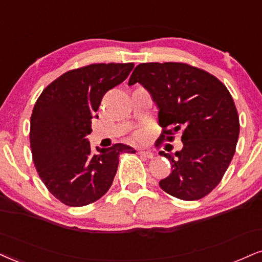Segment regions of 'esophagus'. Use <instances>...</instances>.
I'll return each mask as SVG.
<instances>
[{
  "instance_id": "1",
  "label": "esophagus",
  "mask_w": 262,
  "mask_h": 262,
  "mask_svg": "<svg viewBox=\"0 0 262 262\" xmlns=\"http://www.w3.org/2000/svg\"><path fill=\"white\" fill-rule=\"evenodd\" d=\"M139 155L146 157V159H154V154L151 151H146V150H140Z\"/></svg>"
}]
</instances>
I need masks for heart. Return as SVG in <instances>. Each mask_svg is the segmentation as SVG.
Here are the masks:
<instances>
[{"label": "heart", "instance_id": "heart-1", "mask_svg": "<svg viewBox=\"0 0 262 262\" xmlns=\"http://www.w3.org/2000/svg\"><path fill=\"white\" fill-rule=\"evenodd\" d=\"M135 139L137 140H145L146 139V132H144V130H140V132H138L137 134H135Z\"/></svg>", "mask_w": 262, "mask_h": 262}]
</instances>
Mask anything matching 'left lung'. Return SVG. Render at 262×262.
<instances>
[{
    "mask_svg": "<svg viewBox=\"0 0 262 262\" xmlns=\"http://www.w3.org/2000/svg\"><path fill=\"white\" fill-rule=\"evenodd\" d=\"M135 83L159 107V140L182 133V150L160 151L172 165L160 187L181 200L201 199L219 185L234 156L241 125L232 95L216 77L187 63H140L128 85Z\"/></svg>",
    "mask_w": 262,
    "mask_h": 262,
    "instance_id": "8db88e82",
    "label": "left lung"
}]
</instances>
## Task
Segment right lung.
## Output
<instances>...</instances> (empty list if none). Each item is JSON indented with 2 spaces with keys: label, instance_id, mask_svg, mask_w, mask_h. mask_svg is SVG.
<instances>
[{
  "label": "right lung",
  "instance_id": "right-lung-1",
  "mask_svg": "<svg viewBox=\"0 0 262 262\" xmlns=\"http://www.w3.org/2000/svg\"><path fill=\"white\" fill-rule=\"evenodd\" d=\"M133 63H94L66 72L47 85L30 118V147L41 181L56 199L79 207L99 200L112 185L122 152L115 144L91 152L86 135L108 90L125 80Z\"/></svg>",
  "mask_w": 262,
  "mask_h": 262
}]
</instances>
